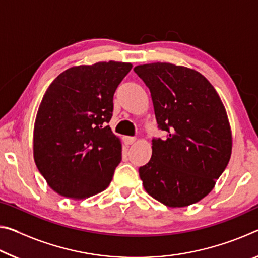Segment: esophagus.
<instances>
[{"label":"esophagus","instance_id":"esophagus-1","mask_svg":"<svg viewBox=\"0 0 258 258\" xmlns=\"http://www.w3.org/2000/svg\"><path fill=\"white\" fill-rule=\"evenodd\" d=\"M124 141L126 145H132V143L135 142V138L134 137H125Z\"/></svg>","mask_w":258,"mask_h":258}]
</instances>
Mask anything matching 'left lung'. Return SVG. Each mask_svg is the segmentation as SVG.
<instances>
[{
  "mask_svg": "<svg viewBox=\"0 0 258 258\" xmlns=\"http://www.w3.org/2000/svg\"><path fill=\"white\" fill-rule=\"evenodd\" d=\"M158 128L149 163L139 168L146 191L168 207H185L212 191L228 166L232 135L225 108L202 74L167 62L140 64Z\"/></svg>",
  "mask_w": 258,
  "mask_h": 258,
  "instance_id": "obj_1",
  "label": "left lung"
}]
</instances>
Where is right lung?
Here are the masks:
<instances>
[{
	"mask_svg": "<svg viewBox=\"0 0 258 258\" xmlns=\"http://www.w3.org/2000/svg\"><path fill=\"white\" fill-rule=\"evenodd\" d=\"M131 69L117 61L72 67L47 87L35 120L34 159L63 197L89 198L110 184L121 145L107 124L113 94Z\"/></svg>",
	"mask_w": 258,
	"mask_h": 258,
	"instance_id": "right-lung-1",
	"label": "right lung"
}]
</instances>
